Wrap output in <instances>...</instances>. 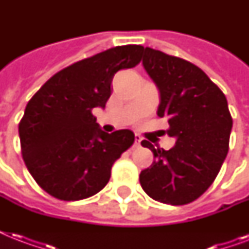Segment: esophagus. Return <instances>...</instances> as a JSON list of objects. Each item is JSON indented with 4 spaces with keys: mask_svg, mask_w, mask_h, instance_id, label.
Instances as JSON below:
<instances>
[{
    "mask_svg": "<svg viewBox=\"0 0 249 249\" xmlns=\"http://www.w3.org/2000/svg\"><path fill=\"white\" fill-rule=\"evenodd\" d=\"M134 138H136V142H134V144H136V146H140L141 141H142V138H141L140 134H136V137H134Z\"/></svg>",
    "mask_w": 249,
    "mask_h": 249,
    "instance_id": "1",
    "label": "esophagus"
}]
</instances>
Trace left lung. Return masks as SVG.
I'll return each mask as SVG.
<instances>
[{"instance_id": "8db88e82", "label": "left lung", "mask_w": 249, "mask_h": 249, "mask_svg": "<svg viewBox=\"0 0 249 249\" xmlns=\"http://www.w3.org/2000/svg\"><path fill=\"white\" fill-rule=\"evenodd\" d=\"M144 70L160 93L158 116L166 117L168 136L176 138L170 150L143 147L154 163L141 172L144 193L165 204L183 205L208 190L229 151L232 119L221 89L200 68L187 60L146 48Z\"/></svg>"}]
</instances>
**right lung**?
Listing matches in <instances>:
<instances>
[{"mask_svg": "<svg viewBox=\"0 0 249 249\" xmlns=\"http://www.w3.org/2000/svg\"><path fill=\"white\" fill-rule=\"evenodd\" d=\"M143 46L125 45L76 62L41 86L19 123L21 155L41 189L59 200L93 196L113 163L134 142L129 129L103 132L94 108H105L115 73L141 62Z\"/></svg>", "mask_w": 249, "mask_h": 249, "instance_id": "right-lung-1", "label": "right lung"}]
</instances>
